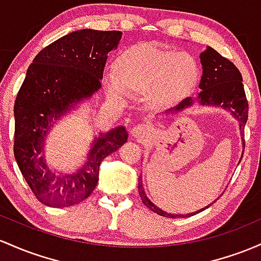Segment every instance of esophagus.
Instances as JSON below:
<instances>
[{
	"instance_id": "esophagus-1",
	"label": "esophagus",
	"mask_w": 261,
	"mask_h": 261,
	"mask_svg": "<svg viewBox=\"0 0 261 261\" xmlns=\"http://www.w3.org/2000/svg\"><path fill=\"white\" fill-rule=\"evenodd\" d=\"M131 134H133V136L135 137H145L147 136L148 134H150V126L146 125V124H139V125H135L133 128H131Z\"/></svg>"
}]
</instances>
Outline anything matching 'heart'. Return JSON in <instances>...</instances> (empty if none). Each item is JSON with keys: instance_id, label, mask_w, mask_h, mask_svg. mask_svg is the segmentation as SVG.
I'll return each mask as SVG.
<instances>
[{"instance_id": "1", "label": "heart", "mask_w": 261, "mask_h": 261, "mask_svg": "<svg viewBox=\"0 0 261 261\" xmlns=\"http://www.w3.org/2000/svg\"><path fill=\"white\" fill-rule=\"evenodd\" d=\"M198 74V63L192 54L142 43L117 56L105 87L113 98L146 94L151 107H166L190 94Z\"/></svg>"}]
</instances>
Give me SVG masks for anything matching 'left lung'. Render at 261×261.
Here are the masks:
<instances>
[{
	"mask_svg": "<svg viewBox=\"0 0 261 261\" xmlns=\"http://www.w3.org/2000/svg\"><path fill=\"white\" fill-rule=\"evenodd\" d=\"M199 58L203 67V75L199 83L200 93L198 94V98H186L177 107L166 111V114H168V115L172 114L173 115V114L181 113L186 109L191 108L194 102H198L199 105H212V107L227 109L239 121L240 134H242V139H244V127L248 120L249 105L247 96H245L244 85L242 83L243 76L239 69L229 59L222 57L218 51L211 47H207V49L200 53ZM243 145L245 146V141H243ZM140 179H141V177H140ZM139 193L142 203L146 207L150 208L159 216L168 217V218L192 216V213L186 214V216H183V214H170L160 210L147 198L144 187H142V181L139 182ZM208 207L210 205H207L205 208ZM205 208H203V210H205Z\"/></svg>",
	"mask_w": 261,
	"mask_h": 261,
	"instance_id": "obj_1",
	"label": "left lung"
}]
</instances>
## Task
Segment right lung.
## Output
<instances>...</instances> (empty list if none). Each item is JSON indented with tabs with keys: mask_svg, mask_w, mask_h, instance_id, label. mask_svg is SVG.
I'll return each instance as SVG.
<instances>
[{
	"mask_svg": "<svg viewBox=\"0 0 261 261\" xmlns=\"http://www.w3.org/2000/svg\"><path fill=\"white\" fill-rule=\"evenodd\" d=\"M121 34L80 30L57 39L37 54L17 94L14 159L36 198L48 207H69L87 199L98 183L100 163L127 141L124 126L100 134L76 173L51 172L43 154L54 120L101 87L108 54Z\"/></svg>",
	"mask_w": 261,
	"mask_h": 261,
	"instance_id": "add662e5",
	"label": "right lung"
}]
</instances>
